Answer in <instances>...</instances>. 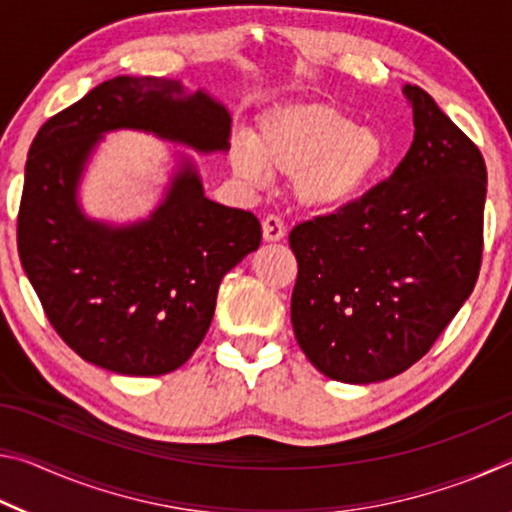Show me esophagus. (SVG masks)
I'll return each mask as SVG.
<instances>
[{"label": "esophagus", "mask_w": 512, "mask_h": 512, "mask_svg": "<svg viewBox=\"0 0 512 512\" xmlns=\"http://www.w3.org/2000/svg\"><path fill=\"white\" fill-rule=\"evenodd\" d=\"M262 235H264V241H280L284 239V235H287V230H284V223L277 219V216L268 214L262 221Z\"/></svg>", "instance_id": "obj_1"}]
</instances>
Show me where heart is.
<instances>
[{
    "mask_svg": "<svg viewBox=\"0 0 512 512\" xmlns=\"http://www.w3.org/2000/svg\"><path fill=\"white\" fill-rule=\"evenodd\" d=\"M388 146L377 128L354 124L325 103H296L268 112L255 135H237L230 162L259 185L266 171L291 173V192L311 212H336L363 194L384 167Z\"/></svg>",
    "mask_w": 512,
    "mask_h": 512,
    "instance_id": "obj_1",
    "label": "heart"
}]
</instances>
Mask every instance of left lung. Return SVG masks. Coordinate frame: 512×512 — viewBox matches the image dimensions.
I'll return each instance as SVG.
<instances>
[{
	"label": "left lung",
	"mask_w": 512,
	"mask_h": 512,
	"mask_svg": "<svg viewBox=\"0 0 512 512\" xmlns=\"http://www.w3.org/2000/svg\"><path fill=\"white\" fill-rule=\"evenodd\" d=\"M413 144L361 201L291 230V323L325 377L372 384L429 352L470 298L483 253L481 151L418 85Z\"/></svg>",
	"instance_id": "8db88e82"
}]
</instances>
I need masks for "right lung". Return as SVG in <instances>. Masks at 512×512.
Wrapping results in <instances>:
<instances>
[{"label": "right lung", "mask_w": 512, "mask_h": 512, "mask_svg": "<svg viewBox=\"0 0 512 512\" xmlns=\"http://www.w3.org/2000/svg\"><path fill=\"white\" fill-rule=\"evenodd\" d=\"M232 117L180 81L117 76L40 128L24 169L17 250L60 339L81 359L131 377L167 375L210 329L223 275L259 248L255 214L205 196L176 153L162 201L131 223L99 221L79 201L106 133L140 131L196 153L230 149Z\"/></svg>", "instance_id": "add662e5"}]
</instances>
